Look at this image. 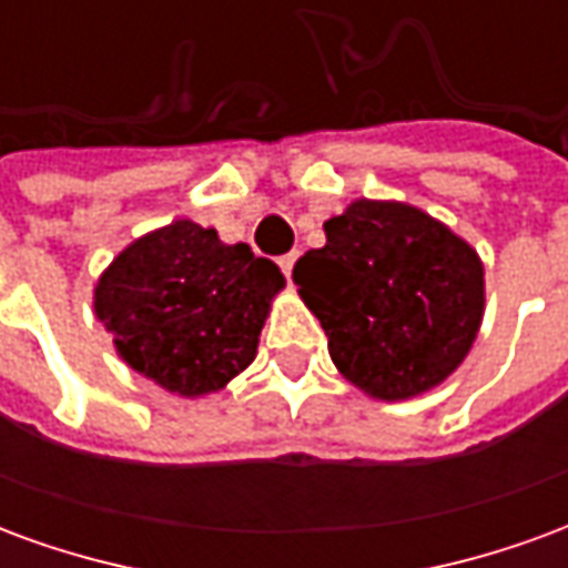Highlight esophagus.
Here are the masks:
<instances>
[{
  "instance_id": "34e87169",
  "label": "esophagus",
  "mask_w": 568,
  "mask_h": 568,
  "mask_svg": "<svg viewBox=\"0 0 568 568\" xmlns=\"http://www.w3.org/2000/svg\"><path fill=\"white\" fill-rule=\"evenodd\" d=\"M295 261H297V252H288V255L280 258V271L285 273V280H292V267H295Z\"/></svg>"
}]
</instances>
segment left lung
<instances>
[{
	"mask_svg": "<svg viewBox=\"0 0 568 568\" xmlns=\"http://www.w3.org/2000/svg\"><path fill=\"white\" fill-rule=\"evenodd\" d=\"M325 236L292 280L346 381L398 402L459 368L484 316L475 248L426 212L381 200H356Z\"/></svg>",
	"mask_w": 568,
	"mask_h": 568,
	"instance_id": "left-lung-1",
	"label": "left lung"
}]
</instances>
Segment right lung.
Listing matches in <instances>:
<instances>
[{
  "label": "right lung",
  "instance_id": "1",
  "mask_svg": "<svg viewBox=\"0 0 568 568\" xmlns=\"http://www.w3.org/2000/svg\"><path fill=\"white\" fill-rule=\"evenodd\" d=\"M280 267L212 227L173 222L128 246L93 307L130 368L179 395L222 389L255 358Z\"/></svg>",
  "mask_w": 568,
  "mask_h": 568
}]
</instances>
